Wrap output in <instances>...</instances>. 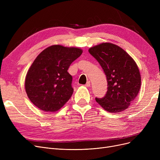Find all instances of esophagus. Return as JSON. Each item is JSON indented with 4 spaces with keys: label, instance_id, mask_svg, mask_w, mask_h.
Segmentation results:
<instances>
[{
    "label": "esophagus",
    "instance_id": "1",
    "mask_svg": "<svg viewBox=\"0 0 160 160\" xmlns=\"http://www.w3.org/2000/svg\"><path fill=\"white\" fill-rule=\"evenodd\" d=\"M85 86H86V87H88V88H89V87L91 86V83H90L89 81L86 83V84L85 85Z\"/></svg>",
    "mask_w": 160,
    "mask_h": 160
}]
</instances>
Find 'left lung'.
I'll list each match as a JSON object with an SVG mask.
<instances>
[{"instance_id":"8db88e82","label":"left lung","mask_w":160,"mask_h":160,"mask_svg":"<svg viewBox=\"0 0 160 160\" xmlns=\"http://www.w3.org/2000/svg\"><path fill=\"white\" fill-rule=\"evenodd\" d=\"M89 52L102 67L107 78L108 91L97 102L110 113L127 109L141 88V75L133 58L120 47L102 43L91 47Z\"/></svg>"}]
</instances>
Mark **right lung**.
Returning a JSON list of instances; mask_svg holds the SVG:
<instances>
[{
	"instance_id": "obj_1",
	"label": "right lung",
	"mask_w": 160,
	"mask_h": 160,
	"mask_svg": "<svg viewBox=\"0 0 160 160\" xmlns=\"http://www.w3.org/2000/svg\"><path fill=\"white\" fill-rule=\"evenodd\" d=\"M82 54L77 47L54 45L35 59L25 78V90L30 101L40 110L54 112L68 101L73 93L70 65Z\"/></svg>"
}]
</instances>
